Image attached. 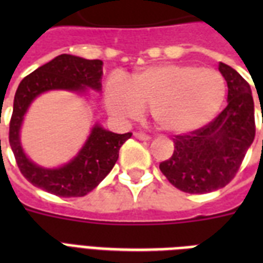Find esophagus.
Instances as JSON below:
<instances>
[{"label":"esophagus","instance_id":"34e87169","mask_svg":"<svg viewBox=\"0 0 263 263\" xmlns=\"http://www.w3.org/2000/svg\"><path fill=\"white\" fill-rule=\"evenodd\" d=\"M134 136H135L136 139H139V140H148V139H150V135L144 134V132H135V134H134Z\"/></svg>","mask_w":263,"mask_h":263}]
</instances>
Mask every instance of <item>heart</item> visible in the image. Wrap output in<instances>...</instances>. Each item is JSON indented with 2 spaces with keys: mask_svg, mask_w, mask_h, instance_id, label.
Wrapping results in <instances>:
<instances>
[{
  "mask_svg": "<svg viewBox=\"0 0 263 263\" xmlns=\"http://www.w3.org/2000/svg\"><path fill=\"white\" fill-rule=\"evenodd\" d=\"M227 97L221 72L194 64L144 68L125 80L113 75L105 87L107 110L120 119H138L146 106L161 129L195 131L212 121Z\"/></svg>",
  "mask_w": 263,
  "mask_h": 263,
  "instance_id": "obj_1",
  "label": "heart"
}]
</instances>
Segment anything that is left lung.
<instances>
[{
  "label": "left lung",
  "mask_w": 263,
  "mask_h": 263,
  "mask_svg": "<svg viewBox=\"0 0 263 263\" xmlns=\"http://www.w3.org/2000/svg\"><path fill=\"white\" fill-rule=\"evenodd\" d=\"M228 84V105L204 127L173 139L175 152L160 164L169 183L188 194H208L236 176L255 138L250 84L233 68L220 63Z\"/></svg>",
  "instance_id": "obj_1"
}]
</instances>
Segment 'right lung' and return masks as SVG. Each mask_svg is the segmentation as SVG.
Instances as JSON below:
<instances>
[{
	"label": "right lung",
	"instance_id": "1",
	"mask_svg": "<svg viewBox=\"0 0 263 263\" xmlns=\"http://www.w3.org/2000/svg\"><path fill=\"white\" fill-rule=\"evenodd\" d=\"M102 65L101 60L61 54L35 69L18 84L9 123V143L20 172L35 187L63 198L84 196L113 169L119 158L120 147L131 138V132L115 134L95 124L78 156L61 168L54 169L38 166L23 152L20 127L31 102L38 95L50 90L83 92L88 87L101 91Z\"/></svg>",
	"mask_w": 263,
	"mask_h": 263
}]
</instances>
